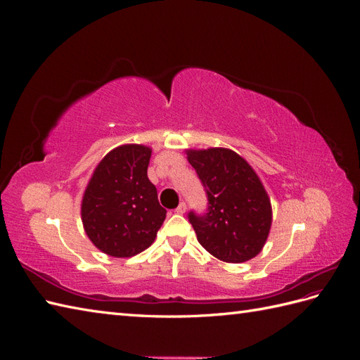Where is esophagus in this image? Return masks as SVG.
Segmentation results:
<instances>
[{"label":"esophagus","instance_id":"obj_1","mask_svg":"<svg viewBox=\"0 0 360 360\" xmlns=\"http://www.w3.org/2000/svg\"><path fill=\"white\" fill-rule=\"evenodd\" d=\"M184 212H186V204H184V202H180V204H179V207L176 209V213L183 214Z\"/></svg>","mask_w":360,"mask_h":360}]
</instances>
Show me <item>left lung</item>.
I'll list each match as a JSON object with an SVG mask.
<instances>
[{
    "label": "left lung",
    "instance_id": "1",
    "mask_svg": "<svg viewBox=\"0 0 360 360\" xmlns=\"http://www.w3.org/2000/svg\"><path fill=\"white\" fill-rule=\"evenodd\" d=\"M209 198L204 216L189 213L200 245L225 263H245L263 249L271 226V204L254 168L222 147L186 150Z\"/></svg>",
    "mask_w": 360,
    "mask_h": 360
}]
</instances>
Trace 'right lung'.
<instances>
[{"label": "right lung", "mask_w": 360, "mask_h": 360, "mask_svg": "<svg viewBox=\"0 0 360 360\" xmlns=\"http://www.w3.org/2000/svg\"><path fill=\"white\" fill-rule=\"evenodd\" d=\"M151 148L124 144L111 150L86 184L81 219L91 243L103 254L129 258L155 242L167 210L147 177Z\"/></svg>", "instance_id": "right-lung-1"}]
</instances>
